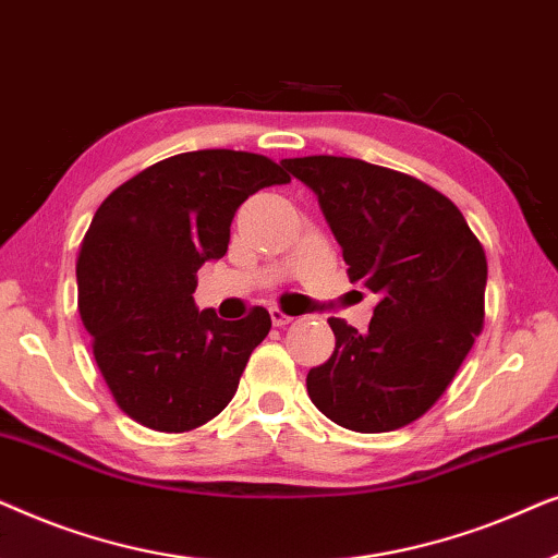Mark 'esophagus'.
<instances>
[{"label":"esophagus","instance_id":"1","mask_svg":"<svg viewBox=\"0 0 558 558\" xmlns=\"http://www.w3.org/2000/svg\"><path fill=\"white\" fill-rule=\"evenodd\" d=\"M269 315H271L274 327H284V325H289V323H292V319H294L292 315H287V312L281 310V307H271Z\"/></svg>","mask_w":558,"mask_h":558}]
</instances>
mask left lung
Masks as SVG:
<instances>
[{
	"mask_svg": "<svg viewBox=\"0 0 558 558\" xmlns=\"http://www.w3.org/2000/svg\"><path fill=\"white\" fill-rule=\"evenodd\" d=\"M317 193L348 279L378 296L357 332L330 317L335 350L307 373V393L350 432L401 429L452 384L485 323L487 258L460 208L411 174L363 159H284Z\"/></svg>",
	"mask_w": 558,
	"mask_h": 558,
	"instance_id": "left-lung-1",
	"label": "left lung"
}]
</instances>
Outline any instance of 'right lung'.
Returning <instances> with one entry per match:
<instances>
[{"label":"right lung","mask_w":558,"mask_h":558,"mask_svg":"<svg viewBox=\"0 0 558 558\" xmlns=\"http://www.w3.org/2000/svg\"><path fill=\"white\" fill-rule=\"evenodd\" d=\"M284 182L264 155L201 149L147 167L98 205L75 262L78 312L113 401L136 424L190 432L233 399L271 317L197 312L195 274L228 251L239 205Z\"/></svg>","instance_id":"obj_1"}]
</instances>
